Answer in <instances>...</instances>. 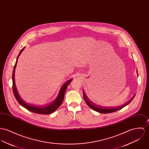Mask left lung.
Instances as JSON below:
<instances>
[{"mask_svg": "<svg viewBox=\"0 0 149 149\" xmlns=\"http://www.w3.org/2000/svg\"><path fill=\"white\" fill-rule=\"evenodd\" d=\"M136 72H137V70H136ZM137 73H138V72H137ZM83 96H84V98L86 103L87 104V105H88L89 107H90L91 108L93 109L95 111L100 112L101 113H103V114L113 113V112L116 111H117V110H118L120 109H121L123 108H124L125 107H126L127 105H128L133 100V98L135 97V95H134L132 97V98H131V100L128 102H127L126 104H125L123 106L118 107H117V108H105V107H101L100 106H98V105H95L93 102H92V101H91L89 100V99L88 98V97L85 94V93L84 92V91H83Z\"/></svg>", "mask_w": 149, "mask_h": 149, "instance_id": "obj_1", "label": "left lung"}]
</instances>
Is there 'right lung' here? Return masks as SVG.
<instances>
[{
	"label": "right lung",
	"mask_w": 149,
	"mask_h": 149,
	"mask_svg": "<svg viewBox=\"0 0 149 149\" xmlns=\"http://www.w3.org/2000/svg\"><path fill=\"white\" fill-rule=\"evenodd\" d=\"M24 48H25V47L20 51L19 54L17 57L16 63L14 66V70H13V77H12L13 89L14 95H15L16 100L22 107H23L24 108L27 109V110H28L33 113H35L37 114H49L52 113L53 112H54V111H56L57 109L58 108L60 107V106L61 105V104L63 101V100H64V97L66 89L68 87V85L70 83L71 81H72V79H70L69 80L65 82L63 85V86L61 87V88L60 89V91L58 92V94L57 98L54 100V101H53L51 104H49L45 107H38V106L33 105L32 104H29L27 103L21 98L20 95L18 93L17 88L15 85V68H16V65H17V60H18L19 56L22 54V52L24 49Z\"/></svg>",
	"instance_id": "obj_1"
}]
</instances>
